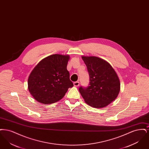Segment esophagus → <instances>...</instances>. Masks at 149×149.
Wrapping results in <instances>:
<instances>
[{
	"mask_svg": "<svg viewBox=\"0 0 149 149\" xmlns=\"http://www.w3.org/2000/svg\"><path fill=\"white\" fill-rule=\"evenodd\" d=\"M74 85L75 86H78L79 85V81H75L74 83Z\"/></svg>",
	"mask_w": 149,
	"mask_h": 149,
	"instance_id": "34e87169",
	"label": "esophagus"
}]
</instances>
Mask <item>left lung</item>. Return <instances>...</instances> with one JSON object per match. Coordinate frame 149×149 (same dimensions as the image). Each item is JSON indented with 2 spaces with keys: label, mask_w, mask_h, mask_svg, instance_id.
<instances>
[{
  "label": "left lung",
  "mask_w": 149,
  "mask_h": 149,
  "mask_svg": "<svg viewBox=\"0 0 149 149\" xmlns=\"http://www.w3.org/2000/svg\"><path fill=\"white\" fill-rule=\"evenodd\" d=\"M89 76L87 87L81 86L79 91L85 102L94 108H103L116 99L120 92L118 76L106 61L95 56H82Z\"/></svg>",
  "instance_id": "8db88e82"
}]
</instances>
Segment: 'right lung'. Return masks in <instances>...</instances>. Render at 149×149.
<instances>
[{
    "label": "right lung",
    "instance_id": "1",
    "mask_svg": "<svg viewBox=\"0 0 149 149\" xmlns=\"http://www.w3.org/2000/svg\"><path fill=\"white\" fill-rule=\"evenodd\" d=\"M69 56L52 55L42 60L30 74L29 90L34 98L43 104H51L64 97L74 86L66 68Z\"/></svg>",
    "mask_w": 149,
    "mask_h": 149
}]
</instances>
